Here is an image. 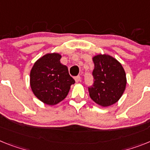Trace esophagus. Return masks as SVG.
Returning <instances> with one entry per match:
<instances>
[{"label": "esophagus", "mask_w": 150, "mask_h": 150, "mask_svg": "<svg viewBox=\"0 0 150 150\" xmlns=\"http://www.w3.org/2000/svg\"><path fill=\"white\" fill-rule=\"evenodd\" d=\"M75 82L76 83L79 82V81H81V77H80V76H77V77L75 78Z\"/></svg>", "instance_id": "1"}]
</instances>
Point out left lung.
Returning <instances> with one entry per match:
<instances>
[{
    "mask_svg": "<svg viewBox=\"0 0 150 150\" xmlns=\"http://www.w3.org/2000/svg\"><path fill=\"white\" fill-rule=\"evenodd\" d=\"M94 85L88 88L90 98L97 104L106 108L120 100L127 85V77L121 63L108 54L92 57Z\"/></svg>",
    "mask_w": 150,
    "mask_h": 150,
    "instance_id": "left-lung-1",
    "label": "left lung"
}]
</instances>
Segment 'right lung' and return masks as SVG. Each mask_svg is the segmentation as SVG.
I'll return each mask as SVG.
<instances>
[{"label":"right lung","instance_id":"add662e5","mask_svg":"<svg viewBox=\"0 0 150 150\" xmlns=\"http://www.w3.org/2000/svg\"><path fill=\"white\" fill-rule=\"evenodd\" d=\"M58 52L46 53L35 62L30 70V84L35 96L47 105H56L66 98L75 80Z\"/></svg>","mask_w":150,"mask_h":150}]
</instances>
